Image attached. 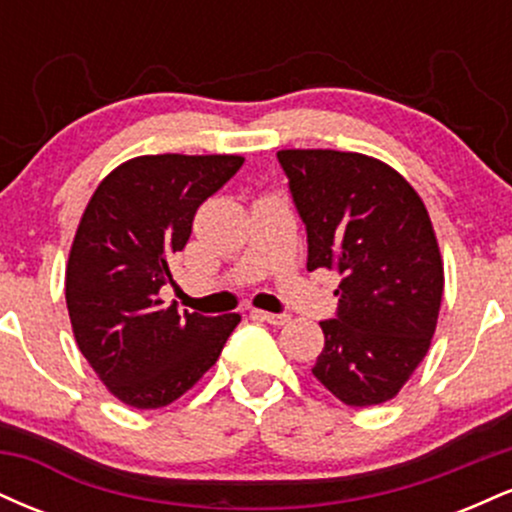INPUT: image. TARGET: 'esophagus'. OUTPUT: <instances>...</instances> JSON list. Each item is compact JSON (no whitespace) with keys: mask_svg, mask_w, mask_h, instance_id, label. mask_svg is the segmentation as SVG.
<instances>
[{"mask_svg":"<svg viewBox=\"0 0 512 512\" xmlns=\"http://www.w3.org/2000/svg\"><path fill=\"white\" fill-rule=\"evenodd\" d=\"M252 317H257V320L267 322V325H286L289 322V315L284 313H264V310H252Z\"/></svg>","mask_w":512,"mask_h":512,"instance_id":"obj_1","label":"esophagus"}]
</instances>
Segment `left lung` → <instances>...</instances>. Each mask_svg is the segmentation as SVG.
<instances>
[{
  "label": "left lung",
  "instance_id": "1",
  "mask_svg": "<svg viewBox=\"0 0 512 512\" xmlns=\"http://www.w3.org/2000/svg\"><path fill=\"white\" fill-rule=\"evenodd\" d=\"M308 233V272L339 274L313 375L349 407L383 404L424 361L443 298L428 211L397 170L332 149L276 154Z\"/></svg>",
  "mask_w": 512,
  "mask_h": 512
}]
</instances>
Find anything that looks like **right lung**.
<instances>
[{"label":"right lung","mask_w":512,"mask_h":512,"mask_svg":"<svg viewBox=\"0 0 512 512\" xmlns=\"http://www.w3.org/2000/svg\"><path fill=\"white\" fill-rule=\"evenodd\" d=\"M240 156H139L93 192L67 264L76 344L120 402L158 409L214 366L238 313H178L158 298L170 257L187 245L199 204L243 166Z\"/></svg>","instance_id":"1"}]
</instances>
